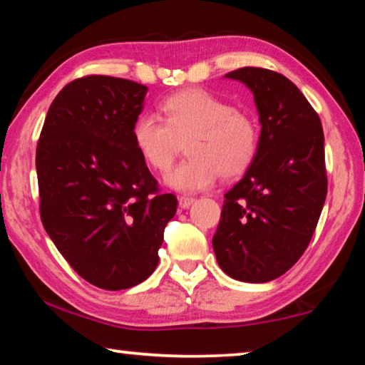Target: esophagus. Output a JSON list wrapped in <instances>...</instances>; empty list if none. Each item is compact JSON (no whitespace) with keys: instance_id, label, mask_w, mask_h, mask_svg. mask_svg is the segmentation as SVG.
Masks as SVG:
<instances>
[{"instance_id":"obj_1","label":"esophagus","mask_w":365,"mask_h":365,"mask_svg":"<svg viewBox=\"0 0 365 365\" xmlns=\"http://www.w3.org/2000/svg\"><path fill=\"white\" fill-rule=\"evenodd\" d=\"M195 202V197L193 196H187V195H182L178 196V206L182 209H188L191 205Z\"/></svg>"}]
</instances>
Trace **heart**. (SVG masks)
Masks as SVG:
<instances>
[{
  "label": "heart",
  "mask_w": 365,
  "mask_h": 365,
  "mask_svg": "<svg viewBox=\"0 0 365 365\" xmlns=\"http://www.w3.org/2000/svg\"><path fill=\"white\" fill-rule=\"evenodd\" d=\"M163 120L141 115L132 140L141 159L154 172H168L187 141L188 159L170 172L165 183L178 191L205 190L222 178L248 172L259 153L261 128L251 110L233 108L206 90H185L160 106Z\"/></svg>",
  "instance_id": "heart-1"
}]
</instances>
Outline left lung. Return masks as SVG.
<instances>
[{"instance_id":"1","label":"left lung","mask_w":365,"mask_h":365,"mask_svg":"<svg viewBox=\"0 0 365 365\" xmlns=\"http://www.w3.org/2000/svg\"><path fill=\"white\" fill-rule=\"evenodd\" d=\"M261 122L259 153L225 193L212 238L220 269L232 279H279L304 255L327 196L324 130L319 114L292 80L262 67H242Z\"/></svg>"}]
</instances>
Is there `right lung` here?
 <instances>
[{
    "mask_svg": "<svg viewBox=\"0 0 365 365\" xmlns=\"http://www.w3.org/2000/svg\"><path fill=\"white\" fill-rule=\"evenodd\" d=\"M146 91L109 76L72 80L49 106L36 146L43 227L82 279L109 292L153 274L177 211L132 140Z\"/></svg>",
    "mask_w": 365,
    "mask_h": 365,
    "instance_id": "obj_1",
    "label": "right lung"
}]
</instances>
